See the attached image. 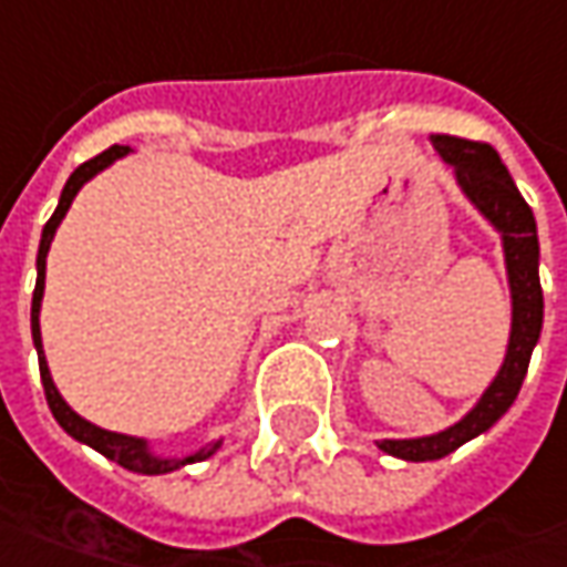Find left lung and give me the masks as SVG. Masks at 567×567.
<instances>
[{"label": "left lung", "mask_w": 567, "mask_h": 567, "mask_svg": "<svg viewBox=\"0 0 567 567\" xmlns=\"http://www.w3.org/2000/svg\"><path fill=\"white\" fill-rule=\"evenodd\" d=\"M430 141L440 150L442 163L455 168V178H458L464 197L477 206L480 216L502 235L508 288H512V336H508V351L498 367L496 380L489 382V389L455 426L442 430L436 436H420V440L377 442L385 455L404 461L445 458L464 442L486 433L515 404L520 382L527 377L530 354L539 342V329H543L539 241L534 209L520 197L508 168L502 166L498 153L489 144L461 141V137H449V134H433Z\"/></svg>", "instance_id": "obj_1"}]
</instances>
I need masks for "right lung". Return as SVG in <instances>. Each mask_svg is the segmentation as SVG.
Segmentation results:
<instances>
[{"instance_id":"1","label":"right lung","mask_w":567,"mask_h":567,"mask_svg":"<svg viewBox=\"0 0 567 567\" xmlns=\"http://www.w3.org/2000/svg\"><path fill=\"white\" fill-rule=\"evenodd\" d=\"M127 153H131V147L103 150L100 156H93L84 166L74 168L71 178L65 182V187H62L59 206H55V213L50 216V223L43 225V238H40V250H37V288H33V303H30V332H33V348H37V358H40L43 392H47L52 417L59 420V426L78 442H84L90 449H96L100 455H106L109 461L122 464V467L134 471V474H150V477H153V474H172V471H178V467H185V464L209 458V455L219 449V442H213L209 449H200V452H194V455H185V458H159V455L150 452L147 440L125 436V433H112V430H103V426L90 423V420H84L81 414H74L69 408V401L59 395V389H55V382H52L50 363H47V354H43V339H40V303H43V285H47V254H50L52 238H55V228L65 219V213H69L71 200L78 197V190L87 185L96 172H103V168L112 166L115 159H122Z\"/></svg>"}]
</instances>
